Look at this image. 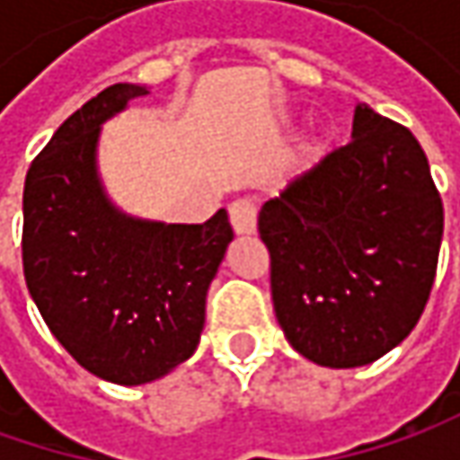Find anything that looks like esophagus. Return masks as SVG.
Segmentation results:
<instances>
[{
	"label": "esophagus",
	"mask_w": 460,
	"mask_h": 460,
	"mask_svg": "<svg viewBox=\"0 0 460 460\" xmlns=\"http://www.w3.org/2000/svg\"><path fill=\"white\" fill-rule=\"evenodd\" d=\"M229 218L236 234H254V229H257V206L250 198H236L234 203H229Z\"/></svg>",
	"instance_id": "obj_1"
}]
</instances>
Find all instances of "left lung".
<instances>
[{
	"mask_svg": "<svg viewBox=\"0 0 460 460\" xmlns=\"http://www.w3.org/2000/svg\"><path fill=\"white\" fill-rule=\"evenodd\" d=\"M257 231L290 345L358 368L396 348L428 306L443 200L414 133L358 105L352 141L270 198Z\"/></svg>",
	"mask_w": 460,
	"mask_h": 460,
	"instance_id": "8db88e82",
	"label": "left lung"
}]
</instances>
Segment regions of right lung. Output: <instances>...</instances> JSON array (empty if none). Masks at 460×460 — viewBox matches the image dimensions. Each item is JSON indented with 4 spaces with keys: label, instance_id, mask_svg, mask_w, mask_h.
Segmentation results:
<instances>
[{
    "label": "right lung",
    "instance_id": "add662e5",
    "mask_svg": "<svg viewBox=\"0 0 460 460\" xmlns=\"http://www.w3.org/2000/svg\"><path fill=\"white\" fill-rule=\"evenodd\" d=\"M146 94L112 84L64 120L22 192V270L53 337L94 376L136 386L190 358L206 293L234 239L206 224H149L112 208L94 170L100 123Z\"/></svg>",
    "mask_w": 460,
    "mask_h": 460
}]
</instances>
